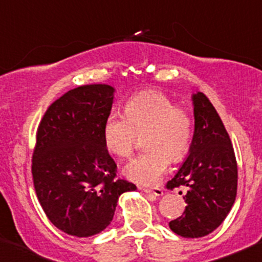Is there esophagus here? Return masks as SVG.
<instances>
[{
    "label": "esophagus",
    "mask_w": 262,
    "mask_h": 262,
    "mask_svg": "<svg viewBox=\"0 0 262 262\" xmlns=\"http://www.w3.org/2000/svg\"><path fill=\"white\" fill-rule=\"evenodd\" d=\"M143 191L148 195H152V196H162L163 190L160 187H155V189H143Z\"/></svg>",
    "instance_id": "34e87169"
}]
</instances>
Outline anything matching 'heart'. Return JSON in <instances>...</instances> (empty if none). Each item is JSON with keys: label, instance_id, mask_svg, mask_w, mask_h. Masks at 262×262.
I'll use <instances>...</instances> for the list:
<instances>
[{"label": "heart", "instance_id": "heart-1", "mask_svg": "<svg viewBox=\"0 0 262 262\" xmlns=\"http://www.w3.org/2000/svg\"><path fill=\"white\" fill-rule=\"evenodd\" d=\"M124 114L112 112L102 126V139L110 153L130 156L139 137L146 136L147 152L133 158L124 168L129 180L142 185L160 181L172 161L181 160L192 139V118L186 107L175 105L165 92L146 90L124 105Z\"/></svg>", "mask_w": 262, "mask_h": 262}]
</instances>
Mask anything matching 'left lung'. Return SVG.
Masks as SVG:
<instances>
[{"mask_svg":"<svg viewBox=\"0 0 262 262\" xmlns=\"http://www.w3.org/2000/svg\"><path fill=\"white\" fill-rule=\"evenodd\" d=\"M192 105L195 125L189 156L166 185L170 190L186 189L185 212L170 222L171 231L185 238L204 237L218 228L237 194L236 156L222 119L203 92L192 95Z\"/></svg>","mask_w":262,"mask_h":262,"instance_id":"1","label":"left lung"}]
</instances>
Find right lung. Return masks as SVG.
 Listing matches in <instances>:
<instances>
[{"mask_svg":"<svg viewBox=\"0 0 262 262\" xmlns=\"http://www.w3.org/2000/svg\"><path fill=\"white\" fill-rule=\"evenodd\" d=\"M114 91L109 84L71 90L50 105L38 126L31 161L36 196L49 221L71 236L104 231L119 196L137 189L116 179V163L102 139Z\"/></svg>","mask_w":262,"mask_h":262,"instance_id":"right-lung-1","label":"right lung"}]
</instances>
